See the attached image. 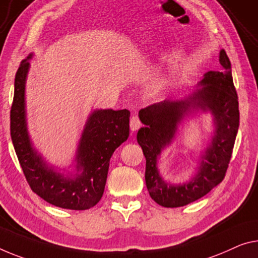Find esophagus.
Returning a JSON list of instances; mask_svg holds the SVG:
<instances>
[{
    "label": "esophagus",
    "mask_w": 258,
    "mask_h": 258,
    "mask_svg": "<svg viewBox=\"0 0 258 258\" xmlns=\"http://www.w3.org/2000/svg\"><path fill=\"white\" fill-rule=\"evenodd\" d=\"M141 125L142 124H141L140 118H138L136 115H134L132 118H130V129H132L133 133L137 132V130L140 129Z\"/></svg>",
    "instance_id": "34e87169"
}]
</instances>
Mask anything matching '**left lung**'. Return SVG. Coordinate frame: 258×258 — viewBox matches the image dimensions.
Instances as JSON below:
<instances>
[{"label": "left lung", "mask_w": 258, "mask_h": 258, "mask_svg": "<svg viewBox=\"0 0 258 258\" xmlns=\"http://www.w3.org/2000/svg\"><path fill=\"white\" fill-rule=\"evenodd\" d=\"M221 69L208 71L189 96L166 100L143 108L138 113L144 126L137 142L146 159L145 182L152 200L164 208H179L192 203L220 183L231 160L239 129V101L233 84L231 62L224 49L219 53ZM198 111L213 116L214 133L203 152L197 172L188 181L170 184L157 168L161 152L171 145L178 125Z\"/></svg>", "instance_id": "left-lung-1"}]
</instances>
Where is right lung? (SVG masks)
Segmentation results:
<instances>
[{
    "mask_svg": "<svg viewBox=\"0 0 258 258\" xmlns=\"http://www.w3.org/2000/svg\"><path fill=\"white\" fill-rule=\"evenodd\" d=\"M31 53L15 77L10 133L16 154L31 189L51 205L69 210H88L101 200L110 157L129 137L128 109H94L85 122L71 167L47 162L34 148L27 129L25 89Z\"/></svg>",
    "mask_w": 258,
    "mask_h": 258,
    "instance_id": "add662e5",
    "label": "right lung"
}]
</instances>
